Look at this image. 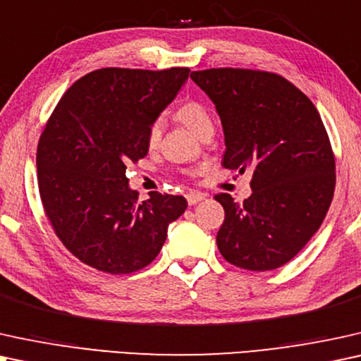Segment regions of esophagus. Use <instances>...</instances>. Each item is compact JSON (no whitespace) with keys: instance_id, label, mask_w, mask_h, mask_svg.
Listing matches in <instances>:
<instances>
[{"instance_id":"34e87169","label":"esophagus","mask_w":361,"mask_h":361,"mask_svg":"<svg viewBox=\"0 0 361 361\" xmlns=\"http://www.w3.org/2000/svg\"><path fill=\"white\" fill-rule=\"evenodd\" d=\"M203 200H204L203 193H195V191H190V193L186 195V201H188L190 206L200 203V201H203Z\"/></svg>"}]
</instances>
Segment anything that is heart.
Returning <instances> with one entry per match:
<instances>
[{"label":"heart","mask_w":361,"mask_h":361,"mask_svg":"<svg viewBox=\"0 0 361 361\" xmlns=\"http://www.w3.org/2000/svg\"><path fill=\"white\" fill-rule=\"evenodd\" d=\"M176 117L181 123H185L191 132H195L196 135H198L203 128L213 125L211 123V117H209L208 110H206L200 102H196V100H186V102L181 104L180 107L176 109ZM161 128H163L161 118H157L155 122L148 127L147 145L150 148L157 147V143L161 137Z\"/></svg>","instance_id":"1"}]
</instances>
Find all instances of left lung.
Listing matches in <instances>:
<instances>
[{
    "label": "left lung",
    "mask_w": 361,
    "mask_h": 361,
    "mask_svg": "<svg viewBox=\"0 0 361 361\" xmlns=\"http://www.w3.org/2000/svg\"><path fill=\"white\" fill-rule=\"evenodd\" d=\"M191 79L216 105L224 130L223 166L251 171L252 195L224 208L216 243L226 261L272 271L302 251L324 223L335 191V157L315 105L282 75L206 69Z\"/></svg>",
    "instance_id": "obj_1"
}]
</instances>
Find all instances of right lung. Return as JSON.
Wrapping results in <instances>:
<instances>
[{"label":"right lung","instance_id":"add662e5","mask_svg":"<svg viewBox=\"0 0 361 361\" xmlns=\"http://www.w3.org/2000/svg\"><path fill=\"white\" fill-rule=\"evenodd\" d=\"M190 75L107 67L80 77L62 95L37 143V185L49 223L87 266L107 274L147 267L185 213L183 196L152 191L138 201L125 176L145 158L147 132Z\"/></svg>","mask_w":361,"mask_h":361}]
</instances>
